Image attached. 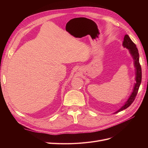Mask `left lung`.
Returning <instances> with one entry per match:
<instances>
[{"label":"left lung","mask_w":148,"mask_h":148,"mask_svg":"<svg viewBox=\"0 0 148 148\" xmlns=\"http://www.w3.org/2000/svg\"><path fill=\"white\" fill-rule=\"evenodd\" d=\"M122 45L124 47L128 49L129 52L130 53L133 59V64L135 68V81L136 83L134 85L133 91L132 94L128 97L127 101L125 102V104L120 107V108L115 112L114 114L118 113L119 112L122 111L125 109H127L130 106L132 102L134 101L135 99V97L137 95L139 88L141 84V77H142V73H141V67L140 64V60H139V53L138 49L135 44L134 43L130 38L129 37L128 34H125L123 39V41L122 43Z\"/></svg>","instance_id":"1"}]
</instances>
